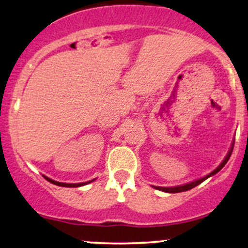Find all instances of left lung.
<instances>
[{"mask_svg": "<svg viewBox=\"0 0 248 248\" xmlns=\"http://www.w3.org/2000/svg\"><path fill=\"white\" fill-rule=\"evenodd\" d=\"M233 144H234V142H232V146H231V148H230V151H229L228 155H226V156H225V159L223 160L222 164H220L219 166H218V167L216 168V170H212L210 174H208V175H205L204 177H202V179L195 180V181H193V182H190V183H186V185H182V186H177V187H154V188H156V189H158V190L165 191V193H173V194H174V193H182V191L190 190L191 188H194V187H196V186L201 185V183H202L203 181H205L206 179H209V177H210V176L215 175V174H217L218 171H219L220 170H222V168L224 167V166H225L226 162L229 161L230 156H231L232 151H233Z\"/></svg>", "mask_w": 248, "mask_h": 248, "instance_id": "1", "label": "left lung"}]
</instances>
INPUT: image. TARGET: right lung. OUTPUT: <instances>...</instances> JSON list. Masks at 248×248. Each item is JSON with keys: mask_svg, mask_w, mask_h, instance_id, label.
I'll list each match as a JSON object with an SVG mask.
<instances>
[{"mask_svg": "<svg viewBox=\"0 0 248 248\" xmlns=\"http://www.w3.org/2000/svg\"><path fill=\"white\" fill-rule=\"evenodd\" d=\"M43 176H44V179H46V180H47L48 182L53 183V185H55V186H59V187H69V188L82 187V186H84V185H88V183H90V182H93V181H94V180H92V181H88V182H81V183H62V182H58V181H54V180L49 179V177L45 176V175H43Z\"/></svg>", "mask_w": 248, "mask_h": 248, "instance_id": "add662e5", "label": "right lung"}]
</instances>
